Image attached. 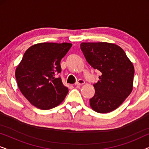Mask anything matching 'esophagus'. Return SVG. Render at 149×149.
<instances>
[{
    "instance_id": "34e87169",
    "label": "esophagus",
    "mask_w": 149,
    "mask_h": 149,
    "mask_svg": "<svg viewBox=\"0 0 149 149\" xmlns=\"http://www.w3.org/2000/svg\"><path fill=\"white\" fill-rule=\"evenodd\" d=\"M85 83V81L83 80V79H79L78 81L76 83L77 86H80V85H82Z\"/></svg>"
}]
</instances>
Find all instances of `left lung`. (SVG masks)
I'll list each match as a JSON object with an SVG mask.
<instances>
[{"instance_id":"obj_1","label":"left lung","mask_w":149,"mask_h":149,"mask_svg":"<svg viewBox=\"0 0 149 149\" xmlns=\"http://www.w3.org/2000/svg\"><path fill=\"white\" fill-rule=\"evenodd\" d=\"M87 62L101 72L93 84L95 94L89 100L93 111L107 113L117 109L133 89L134 67L123 49L107 42H82Z\"/></svg>"}]
</instances>
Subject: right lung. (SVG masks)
<instances>
[{"label":"right lung","mask_w":149,"mask_h":149,"mask_svg":"<svg viewBox=\"0 0 149 149\" xmlns=\"http://www.w3.org/2000/svg\"><path fill=\"white\" fill-rule=\"evenodd\" d=\"M72 44L40 42L28 49L15 70L20 91L32 105L49 110L60 104L68 92L60 77L61 60Z\"/></svg>","instance_id":"right-lung-1"}]
</instances>
